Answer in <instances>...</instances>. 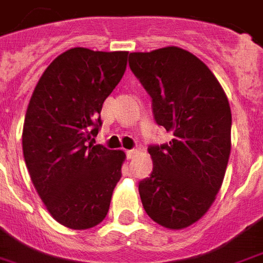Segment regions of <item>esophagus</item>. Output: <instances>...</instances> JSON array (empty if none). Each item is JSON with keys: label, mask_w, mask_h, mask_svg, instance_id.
Masks as SVG:
<instances>
[{"label": "esophagus", "mask_w": 263, "mask_h": 263, "mask_svg": "<svg viewBox=\"0 0 263 263\" xmlns=\"http://www.w3.org/2000/svg\"><path fill=\"white\" fill-rule=\"evenodd\" d=\"M139 155V151L137 149H127L126 151V157L129 158V159H133V158H136Z\"/></svg>", "instance_id": "esophagus-1"}]
</instances>
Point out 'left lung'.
<instances>
[{
	"label": "left lung",
	"mask_w": 263,
	"mask_h": 263,
	"mask_svg": "<svg viewBox=\"0 0 263 263\" xmlns=\"http://www.w3.org/2000/svg\"><path fill=\"white\" fill-rule=\"evenodd\" d=\"M129 66L173 139L151 145L154 167L139 193L154 222L172 230L202 218L220 190L232 148L228 97L206 65L179 47L132 52Z\"/></svg>",
	"instance_id": "left-lung-1"
}]
</instances>
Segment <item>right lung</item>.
Segmentation results:
<instances>
[{
    "mask_svg": "<svg viewBox=\"0 0 263 263\" xmlns=\"http://www.w3.org/2000/svg\"><path fill=\"white\" fill-rule=\"evenodd\" d=\"M127 51L70 48L44 70L27 106L22 147L51 216L73 230L105 219L126 155L94 145L101 109L124 74Z\"/></svg>",
    "mask_w": 263,
    "mask_h": 263,
    "instance_id": "add662e5",
    "label": "right lung"
}]
</instances>
